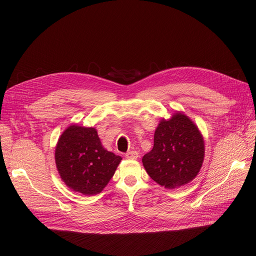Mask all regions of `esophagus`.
<instances>
[{"mask_svg":"<svg viewBox=\"0 0 256 256\" xmlns=\"http://www.w3.org/2000/svg\"><path fill=\"white\" fill-rule=\"evenodd\" d=\"M139 156V154L137 152H128L126 154V158L128 160H136Z\"/></svg>","mask_w":256,"mask_h":256,"instance_id":"esophagus-1","label":"esophagus"}]
</instances>
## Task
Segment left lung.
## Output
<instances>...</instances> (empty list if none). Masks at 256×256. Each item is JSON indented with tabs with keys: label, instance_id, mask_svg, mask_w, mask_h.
Here are the masks:
<instances>
[{
	"label": "left lung",
	"instance_id": "8db88e82",
	"mask_svg": "<svg viewBox=\"0 0 256 256\" xmlns=\"http://www.w3.org/2000/svg\"><path fill=\"white\" fill-rule=\"evenodd\" d=\"M204 160V141L198 126L186 114L176 111L162 118L154 132V147L142 163L148 176L166 189L192 182Z\"/></svg>",
	"mask_w": 256,
	"mask_h": 256
}]
</instances>
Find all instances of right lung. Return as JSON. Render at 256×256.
<instances>
[{
  "mask_svg": "<svg viewBox=\"0 0 256 256\" xmlns=\"http://www.w3.org/2000/svg\"><path fill=\"white\" fill-rule=\"evenodd\" d=\"M121 160L102 145L96 128L78 124L62 132L55 150L61 180L72 191L89 196L104 190Z\"/></svg>",
  "mask_w": 256,
  "mask_h": 256,
  "instance_id": "obj_1",
  "label": "right lung"
}]
</instances>
